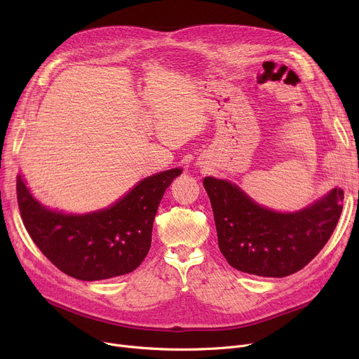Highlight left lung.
Wrapping results in <instances>:
<instances>
[{"label":"left lung","instance_id":"left-lung-1","mask_svg":"<svg viewBox=\"0 0 359 359\" xmlns=\"http://www.w3.org/2000/svg\"><path fill=\"white\" fill-rule=\"evenodd\" d=\"M218 248L237 271L284 278L303 269L330 238L342 212L344 191L333 187L297 211L257 203L240 186L206 176Z\"/></svg>","mask_w":359,"mask_h":359}]
</instances>
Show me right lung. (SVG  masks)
I'll list each match as a JSON object with an SVG mask.
<instances>
[{"label": "right lung", "mask_w": 359, "mask_h": 359, "mask_svg": "<svg viewBox=\"0 0 359 359\" xmlns=\"http://www.w3.org/2000/svg\"><path fill=\"white\" fill-rule=\"evenodd\" d=\"M182 172L176 167L148 176L106 208L84 214L48 208L18 173V210L36 246L60 271L81 280L116 278L145 259L161 198Z\"/></svg>", "instance_id": "obj_1"}]
</instances>
